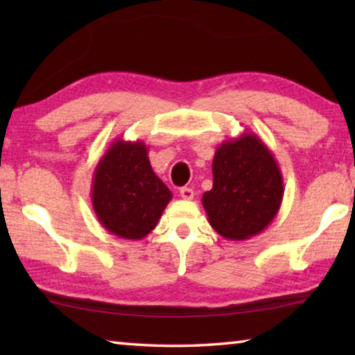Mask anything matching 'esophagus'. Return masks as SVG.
I'll use <instances>...</instances> for the list:
<instances>
[{
	"instance_id": "esophagus-1",
	"label": "esophagus",
	"mask_w": 355,
	"mask_h": 355,
	"mask_svg": "<svg viewBox=\"0 0 355 355\" xmlns=\"http://www.w3.org/2000/svg\"><path fill=\"white\" fill-rule=\"evenodd\" d=\"M180 196H182V199H184V200H192L194 199V191H192L191 188H182L180 189Z\"/></svg>"
}]
</instances>
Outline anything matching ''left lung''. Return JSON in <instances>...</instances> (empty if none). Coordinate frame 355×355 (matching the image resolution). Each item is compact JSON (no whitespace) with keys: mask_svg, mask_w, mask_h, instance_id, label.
<instances>
[{"mask_svg":"<svg viewBox=\"0 0 355 355\" xmlns=\"http://www.w3.org/2000/svg\"><path fill=\"white\" fill-rule=\"evenodd\" d=\"M284 178L271 150L252 131L222 142L213 158V189L202 197L220 236L243 241L261 233L279 213Z\"/></svg>","mask_w":355,"mask_h":355,"instance_id":"1","label":"left lung"}]
</instances>
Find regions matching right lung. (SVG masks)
<instances>
[{
  "label": "right lung",
  "instance_id": "right-lung-1",
  "mask_svg": "<svg viewBox=\"0 0 355 355\" xmlns=\"http://www.w3.org/2000/svg\"><path fill=\"white\" fill-rule=\"evenodd\" d=\"M91 199L107 232L123 239H142L158 224L172 199L156 177L142 141H114L94 171Z\"/></svg>",
  "mask_w": 355,
  "mask_h": 355
}]
</instances>
